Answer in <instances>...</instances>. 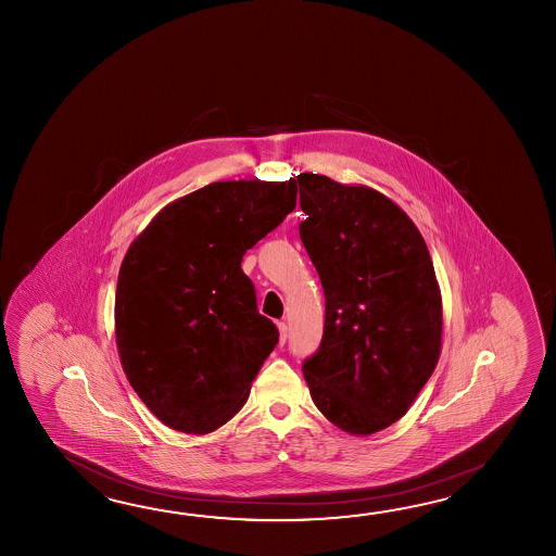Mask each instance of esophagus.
Listing matches in <instances>:
<instances>
[{
  "label": "esophagus",
  "mask_w": 556,
  "mask_h": 556,
  "mask_svg": "<svg viewBox=\"0 0 556 556\" xmlns=\"http://www.w3.org/2000/svg\"><path fill=\"white\" fill-rule=\"evenodd\" d=\"M278 331H280V345H283L286 338H288V326H286V321L278 324Z\"/></svg>",
  "instance_id": "esophagus-1"
}]
</instances>
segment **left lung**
Returning <instances> with one entry per match:
<instances>
[{"instance_id": "obj_1", "label": "left lung", "mask_w": 556, "mask_h": 556, "mask_svg": "<svg viewBox=\"0 0 556 556\" xmlns=\"http://www.w3.org/2000/svg\"><path fill=\"white\" fill-rule=\"evenodd\" d=\"M300 225L326 298L324 338L302 366L324 417L366 438L414 405L441 355L443 302L426 240L366 185L302 173Z\"/></svg>"}]
</instances>
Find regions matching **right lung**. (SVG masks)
<instances>
[{
	"instance_id": "right-lung-1",
	"label": "right lung",
	"mask_w": 556,
	"mask_h": 556,
	"mask_svg": "<svg viewBox=\"0 0 556 556\" xmlns=\"http://www.w3.org/2000/svg\"><path fill=\"white\" fill-rule=\"evenodd\" d=\"M295 208L294 180H220L168 202L118 270L115 340L166 427L204 435L242 409L278 343L240 262Z\"/></svg>"
}]
</instances>
